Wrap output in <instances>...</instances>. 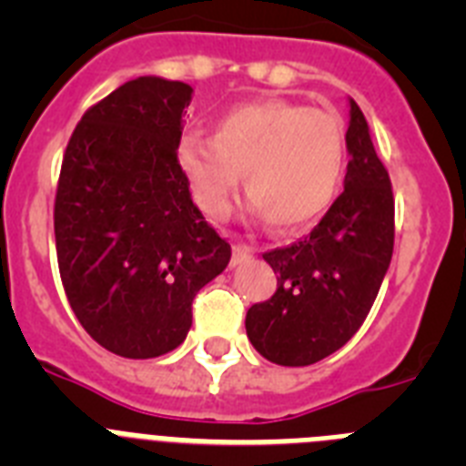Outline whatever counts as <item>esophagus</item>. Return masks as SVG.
Masks as SVG:
<instances>
[{
    "instance_id": "esophagus-1",
    "label": "esophagus",
    "mask_w": 466,
    "mask_h": 466,
    "mask_svg": "<svg viewBox=\"0 0 466 466\" xmlns=\"http://www.w3.org/2000/svg\"><path fill=\"white\" fill-rule=\"evenodd\" d=\"M254 249L247 245H233V258H230V266H240L242 261L252 258Z\"/></svg>"
}]
</instances>
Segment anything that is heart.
<instances>
[{"instance_id": "heart-1", "label": "heart", "mask_w": 466, "mask_h": 466, "mask_svg": "<svg viewBox=\"0 0 466 466\" xmlns=\"http://www.w3.org/2000/svg\"><path fill=\"white\" fill-rule=\"evenodd\" d=\"M198 208L221 219L238 184L247 209L278 230L315 224L339 196L345 172V126L331 109L266 97L230 106L214 135L187 133L177 147Z\"/></svg>"}]
</instances>
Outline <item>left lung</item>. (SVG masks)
Segmentation results:
<instances>
[{
	"label": "left lung",
	"mask_w": 466,
	"mask_h": 466,
	"mask_svg": "<svg viewBox=\"0 0 466 466\" xmlns=\"http://www.w3.org/2000/svg\"><path fill=\"white\" fill-rule=\"evenodd\" d=\"M343 193L303 240L266 252L278 291L247 310V339L279 366H308L343 348L371 310L394 249L390 175L350 97Z\"/></svg>",
	"instance_id": "left-lung-1"
}]
</instances>
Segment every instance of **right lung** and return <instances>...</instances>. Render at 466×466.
Returning <instances> with one entry per match:
<instances>
[{
    "label": "right lung",
    "mask_w": 466,
    "mask_h": 466,
    "mask_svg": "<svg viewBox=\"0 0 466 466\" xmlns=\"http://www.w3.org/2000/svg\"><path fill=\"white\" fill-rule=\"evenodd\" d=\"M193 88L137 76L90 106L67 144L56 249L81 327L126 360L179 348L191 303L230 261L177 160Z\"/></svg>",
    "instance_id": "1"
}]
</instances>
